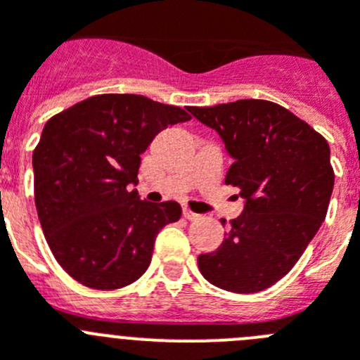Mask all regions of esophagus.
<instances>
[{
    "label": "esophagus",
    "instance_id": "obj_1",
    "mask_svg": "<svg viewBox=\"0 0 360 360\" xmlns=\"http://www.w3.org/2000/svg\"><path fill=\"white\" fill-rule=\"evenodd\" d=\"M184 218L189 219V221H196V219H200V214L193 212L191 209H184Z\"/></svg>",
    "mask_w": 360,
    "mask_h": 360
}]
</instances>
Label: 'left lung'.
Segmentation results:
<instances>
[{
	"label": "left lung",
	"instance_id": "left-lung-1",
	"mask_svg": "<svg viewBox=\"0 0 360 360\" xmlns=\"http://www.w3.org/2000/svg\"><path fill=\"white\" fill-rule=\"evenodd\" d=\"M187 110L221 136L234 160L225 184L245 200L224 243L198 256L200 272L229 292L265 290L290 272L324 221L335 180L328 142L270 101Z\"/></svg>",
	"mask_w": 360,
	"mask_h": 360
}]
</instances>
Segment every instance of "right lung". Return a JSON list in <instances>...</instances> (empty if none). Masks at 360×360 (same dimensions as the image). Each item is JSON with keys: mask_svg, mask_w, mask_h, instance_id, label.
Here are the masks:
<instances>
[{"mask_svg": "<svg viewBox=\"0 0 360 360\" xmlns=\"http://www.w3.org/2000/svg\"><path fill=\"white\" fill-rule=\"evenodd\" d=\"M189 119L182 108L144 95L104 94L44 124L32 155L37 216L57 263L75 281L115 290L148 270L155 238L182 207L141 200L131 186L153 139Z\"/></svg>", "mask_w": 360, "mask_h": 360, "instance_id": "obj_1", "label": "right lung"}]
</instances>
